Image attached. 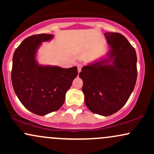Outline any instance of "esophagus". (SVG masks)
I'll use <instances>...</instances> for the list:
<instances>
[{
  "instance_id": "34e87169",
  "label": "esophagus",
  "mask_w": 154,
  "mask_h": 154,
  "mask_svg": "<svg viewBox=\"0 0 154 154\" xmlns=\"http://www.w3.org/2000/svg\"><path fill=\"white\" fill-rule=\"evenodd\" d=\"M82 63H79V64H77V69H78V72L79 73V72H80V71H81V69H82Z\"/></svg>"
}]
</instances>
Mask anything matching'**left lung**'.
Returning a JSON list of instances; mask_svg holds the SVG:
<instances>
[{
  "label": "left lung",
  "mask_w": 154,
  "mask_h": 154,
  "mask_svg": "<svg viewBox=\"0 0 154 154\" xmlns=\"http://www.w3.org/2000/svg\"><path fill=\"white\" fill-rule=\"evenodd\" d=\"M109 49L106 56L82 68V91L89 110L107 116L127 103L137 80V55L122 35L104 33Z\"/></svg>",
  "instance_id": "8db88e82"
}]
</instances>
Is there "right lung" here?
Listing matches in <instances>:
<instances>
[{
    "mask_svg": "<svg viewBox=\"0 0 154 154\" xmlns=\"http://www.w3.org/2000/svg\"><path fill=\"white\" fill-rule=\"evenodd\" d=\"M54 35L40 34L24 39L13 56L11 81L14 90L26 109L45 116L56 111L64 103L66 93L77 77V66L64 69L39 64L36 59L42 43Z\"/></svg>",
    "mask_w": 154,
    "mask_h": 154,
    "instance_id": "add662e5",
    "label": "right lung"
}]
</instances>
